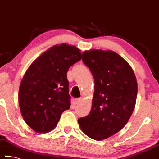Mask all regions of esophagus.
<instances>
[{"label":"esophagus","mask_w":159,"mask_h":159,"mask_svg":"<svg viewBox=\"0 0 159 159\" xmlns=\"http://www.w3.org/2000/svg\"><path fill=\"white\" fill-rule=\"evenodd\" d=\"M82 100V98H76V99H75L74 100H73V103H74V104H78V103H79L80 101Z\"/></svg>","instance_id":"obj_1"}]
</instances>
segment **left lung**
Here are the masks:
<instances>
[{"instance_id":"1","label":"left lung","mask_w":159,"mask_h":159,"mask_svg":"<svg viewBox=\"0 0 159 159\" xmlns=\"http://www.w3.org/2000/svg\"><path fill=\"white\" fill-rule=\"evenodd\" d=\"M82 61L95 79V91L90 112L78 123L87 136L100 141L128 123L136 102V78L129 64L110 50L84 51Z\"/></svg>"}]
</instances>
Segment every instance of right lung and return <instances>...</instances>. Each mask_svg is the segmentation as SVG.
<instances>
[{
    "mask_svg": "<svg viewBox=\"0 0 159 159\" xmlns=\"http://www.w3.org/2000/svg\"><path fill=\"white\" fill-rule=\"evenodd\" d=\"M82 59L75 46L61 43L43 53L31 64L20 84L18 103L27 125L36 132L53 130L71 105L66 73Z\"/></svg>",
    "mask_w": 159,
    "mask_h": 159,
    "instance_id": "1",
    "label": "right lung"
}]
</instances>
